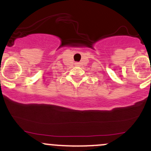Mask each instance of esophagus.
<instances>
[{
	"mask_svg": "<svg viewBox=\"0 0 151 151\" xmlns=\"http://www.w3.org/2000/svg\"><path fill=\"white\" fill-rule=\"evenodd\" d=\"M77 65H78V63H77Z\"/></svg>",
	"mask_w": 151,
	"mask_h": 151,
	"instance_id": "esophagus-1",
	"label": "esophagus"
}]
</instances>
